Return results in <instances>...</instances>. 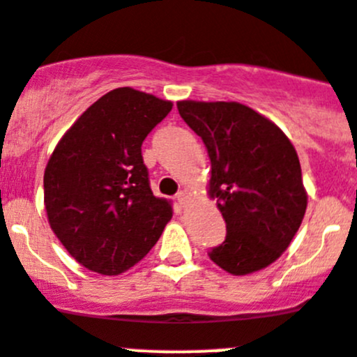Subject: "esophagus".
<instances>
[{
	"label": "esophagus",
	"mask_w": 357,
	"mask_h": 357,
	"mask_svg": "<svg viewBox=\"0 0 357 357\" xmlns=\"http://www.w3.org/2000/svg\"><path fill=\"white\" fill-rule=\"evenodd\" d=\"M190 199H192V194H190L188 190H181V192H179V194L176 195V201H178L181 206L188 204Z\"/></svg>",
	"instance_id": "obj_1"
}]
</instances>
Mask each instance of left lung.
Segmentation results:
<instances>
[{
  "label": "left lung",
  "instance_id": "1",
  "mask_svg": "<svg viewBox=\"0 0 357 357\" xmlns=\"http://www.w3.org/2000/svg\"><path fill=\"white\" fill-rule=\"evenodd\" d=\"M178 111L208 149V194L227 225L209 259L234 276L268 268L289 248L308 204L294 146L239 102L181 100Z\"/></svg>",
  "mask_w": 357,
  "mask_h": 357
}]
</instances>
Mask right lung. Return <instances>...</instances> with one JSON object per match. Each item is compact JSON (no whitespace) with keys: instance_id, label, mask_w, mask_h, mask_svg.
Wrapping results in <instances>:
<instances>
[{"instance_id":"add662e5","label":"right lung","mask_w":357,"mask_h":357,"mask_svg":"<svg viewBox=\"0 0 357 357\" xmlns=\"http://www.w3.org/2000/svg\"><path fill=\"white\" fill-rule=\"evenodd\" d=\"M172 102L133 88L105 93L56 144L43 172L49 225L81 266L114 276L146 257L172 218L155 197L141 146Z\"/></svg>"}]
</instances>
